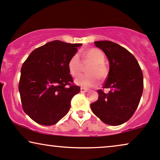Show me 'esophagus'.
I'll use <instances>...</instances> for the list:
<instances>
[{"label": "esophagus", "instance_id": "1", "mask_svg": "<svg viewBox=\"0 0 160 160\" xmlns=\"http://www.w3.org/2000/svg\"><path fill=\"white\" fill-rule=\"evenodd\" d=\"M88 88H80V92H81L82 93L88 92Z\"/></svg>", "mask_w": 160, "mask_h": 160}]
</instances>
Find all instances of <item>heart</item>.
Returning <instances> with one entry per match:
<instances>
[{
	"label": "heart",
	"instance_id": "obj_1",
	"mask_svg": "<svg viewBox=\"0 0 160 160\" xmlns=\"http://www.w3.org/2000/svg\"><path fill=\"white\" fill-rule=\"evenodd\" d=\"M82 61L84 63L92 62V65L87 69L88 74L82 75L75 80L76 83L86 88L94 87L99 83V79L103 80L108 76V68L105 65V56L103 53L98 48H89L81 54ZM78 54H74L68 60V67L70 74L77 78L81 74L82 63Z\"/></svg>",
	"mask_w": 160,
	"mask_h": 160
}]
</instances>
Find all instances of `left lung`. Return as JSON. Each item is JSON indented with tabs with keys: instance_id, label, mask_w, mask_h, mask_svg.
Segmentation results:
<instances>
[{
	"instance_id": "1",
	"label": "left lung",
	"mask_w": 160,
	"mask_h": 160,
	"mask_svg": "<svg viewBox=\"0 0 160 160\" xmlns=\"http://www.w3.org/2000/svg\"><path fill=\"white\" fill-rule=\"evenodd\" d=\"M109 61L108 78L99 97L91 104L92 112L106 124L119 125L127 122L138 107L143 91L142 70L134 56L126 48L109 40L94 42Z\"/></svg>"
}]
</instances>
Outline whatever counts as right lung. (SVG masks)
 I'll use <instances>...</instances> for the list:
<instances>
[{"mask_svg": "<svg viewBox=\"0 0 160 160\" xmlns=\"http://www.w3.org/2000/svg\"><path fill=\"white\" fill-rule=\"evenodd\" d=\"M82 43L60 40L35 48L23 63L18 85L24 112L38 124L52 125L69 111L80 88L74 84L68 62Z\"/></svg>", "mask_w": 160, "mask_h": 160, "instance_id": "add662e5", "label": "right lung"}]
</instances>
